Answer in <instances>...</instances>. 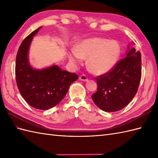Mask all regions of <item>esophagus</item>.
Listing matches in <instances>:
<instances>
[{
    "instance_id": "34e87169",
    "label": "esophagus",
    "mask_w": 158,
    "mask_h": 158,
    "mask_svg": "<svg viewBox=\"0 0 158 158\" xmlns=\"http://www.w3.org/2000/svg\"><path fill=\"white\" fill-rule=\"evenodd\" d=\"M79 79L81 81H87L88 78L85 75H82L79 77Z\"/></svg>"
}]
</instances>
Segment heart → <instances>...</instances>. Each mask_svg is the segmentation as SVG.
I'll list each match as a JSON object with an SVG mask.
<instances>
[{"mask_svg": "<svg viewBox=\"0 0 158 158\" xmlns=\"http://www.w3.org/2000/svg\"><path fill=\"white\" fill-rule=\"evenodd\" d=\"M120 55V46L116 40L94 38L83 40L69 54V60L77 64L87 58V67L94 74L101 75L114 67Z\"/></svg>", "mask_w": 158, "mask_h": 158, "instance_id": "b5f03b06", "label": "heart"}]
</instances>
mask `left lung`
Returning <instances> with one entry per match:
<instances>
[{
    "label": "left lung",
    "instance_id": "8db88e82",
    "mask_svg": "<svg viewBox=\"0 0 158 158\" xmlns=\"http://www.w3.org/2000/svg\"><path fill=\"white\" fill-rule=\"evenodd\" d=\"M129 46L125 58L110 71L96 78L98 90L91 98L105 112H113L124 108L137 92L141 78V56L139 51Z\"/></svg>",
    "mask_w": 158,
    "mask_h": 158
}]
</instances>
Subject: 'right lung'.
<instances>
[{
	"instance_id": "1",
	"label": "right lung",
	"mask_w": 158,
	"mask_h": 158,
	"mask_svg": "<svg viewBox=\"0 0 158 158\" xmlns=\"http://www.w3.org/2000/svg\"><path fill=\"white\" fill-rule=\"evenodd\" d=\"M42 27L31 32L22 42L16 57L15 77L19 92L27 104L39 110L56 106L68 92L78 75L62 70L56 64L41 69L29 63V50L34 36Z\"/></svg>"
}]
</instances>
